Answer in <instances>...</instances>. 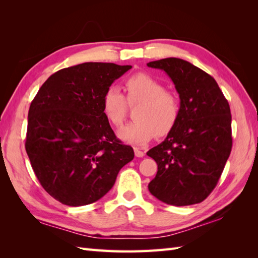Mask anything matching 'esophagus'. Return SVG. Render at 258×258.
Listing matches in <instances>:
<instances>
[{
    "label": "esophagus",
    "mask_w": 258,
    "mask_h": 258,
    "mask_svg": "<svg viewBox=\"0 0 258 258\" xmlns=\"http://www.w3.org/2000/svg\"><path fill=\"white\" fill-rule=\"evenodd\" d=\"M134 153L136 157H143L145 155V152L142 151L140 147H134Z\"/></svg>",
    "instance_id": "1"
}]
</instances>
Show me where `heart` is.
Instances as JSON below:
<instances>
[{"label": "heart", "mask_w": 258, "mask_h": 258, "mask_svg": "<svg viewBox=\"0 0 258 258\" xmlns=\"http://www.w3.org/2000/svg\"><path fill=\"white\" fill-rule=\"evenodd\" d=\"M126 98L116 86H109L103 95L102 108L106 118L115 126L122 124L127 115L128 104L136 105L133 122L119 130L118 136L131 144H142L171 132L177 123L180 105L177 97L166 86L146 73H135L124 82Z\"/></svg>", "instance_id": "obj_1"}]
</instances>
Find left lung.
<instances>
[{
	"instance_id": "left-lung-1",
	"label": "left lung",
	"mask_w": 258,
	"mask_h": 258,
	"mask_svg": "<svg viewBox=\"0 0 258 258\" xmlns=\"http://www.w3.org/2000/svg\"><path fill=\"white\" fill-rule=\"evenodd\" d=\"M172 79L180 113L173 130L147 155L157 164L149 184L152 195L166 204L186 206L204 201L218 183L231 154V108L216 81L184 59L147 63Z\"/></svg>"
}]
</instances>
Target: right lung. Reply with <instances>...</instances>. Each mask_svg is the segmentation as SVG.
Instances as JSON below:
<instances>
[{
	"mask_svg": "<svg viewBox=\"0 0 258 258\" xmlns=\"http://www.w3.org/2000/svg\"><path fill=\"white\" fill-rule=\"evenodd\" d=\"M131 65L89 62L52 74L33 98L25 150L38 182L64 205L94 203L134 158L114 134L102 100Z\"/></svg>",
	"mask_w": 258,
	"mask_h": 258,
	"instance_id": "obj_1",
	"label": "right lung"
}]
</instances>
